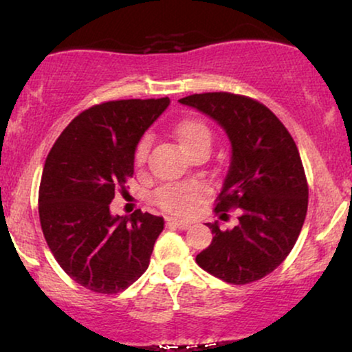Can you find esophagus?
I'll list each match as a JSON object with an SVG mask.
<instances>
[{
	"label": "esophagus",
	"mask_w": 352,
	"mask_h": 352,
	"mask_svg": "<svg viewBox=\"0 0 352 352\" xmlns=\"http://www.w3.org/2000/svg\"><path fill=\"white\" fill-rule=\"evenodd\" d=\"M168 226H171V228H177V229H189L190 228V223H187V221H179V219H175V218H170L166 221Z\"/></svg>",
	"instance_id": "1"
}]
</instances>
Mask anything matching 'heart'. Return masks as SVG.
I'll return each mask as SVG.
<instances>
[{"mask_svg": "<svg viewBox=\"0 0 352 352\" xmlns=\"http://www.w3.org/2000/svg\"><path fill=\"white\" fill-rule=\"evenodd\" d=\"M176 138L182 148L189 153L200 146L210 147L211 144V131L204 122L190 118L184 120L177 124ZM148 147H151V138L144 136L139 141L136 152H134V160L136 163L146 162ZM205 187L199 182H184V184H168L160 187L155 192V201L163 210L170 211L175 214H190L195 205L204 199Z\"/></svg>", "mask_w": 352, "mask_h": 352, "instance_id": "obj_1", "label": "heart"}]
</instances>
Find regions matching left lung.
<instances>
[{
    "instance_id": "obj_1",
    "label": "left lung",
    "mask_w": 352,
    "mask_h": 352,
    "mask_svg": "<svg viewBox=\"0 0 352 352\" xmlns=\"http://www.w3.org/2000/svg\"><path fill=\"white\" fill-rule=\"evenodd\" d=\"M214 120L230 142L216 213L240 208L237 226L206 223L213 240L195 261L221 280L243 285L271 274L292 252L307 211V182L290 133L266 105L230 93L179 99Z\"/></svg>"
}]
</instances>
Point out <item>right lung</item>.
<instances>
[{
	"label": "right lung",
	"mask_w": 352,
	"mask_h": 352,
	"mask_svg": "<svg viewBox=\"0 0 352 352\" xmlns=\"http://www.w3.org/2000/svg\"><path fill=\"white\" fill-rule=\"evenodd\" d=\"M170 99L110 100L72 120L43 168L38 211L47 247L76 283L123 292L146 272L162 216L112 214L115 190L134 173V152Z\"/></svg>",
	"instance_id": "1"
}]
</instances>
